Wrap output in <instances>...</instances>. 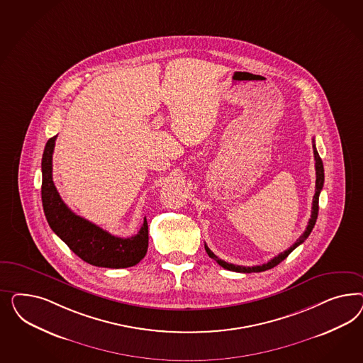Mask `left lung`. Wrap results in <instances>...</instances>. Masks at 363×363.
<instances>
[{
  "label": "left lung",
  "instance_id": "left-lung-1",
  "mask_svg": "<svg viewBox=\"0 0 363 363\" xmlns=\"http://www.w3.org/2000/svg\"><path fill=\"white\" fill-rule=\"evenodd\" d=\"M313 152H314V160H315V174H317V179H315V194L313 197V206H311V217L308 220V226H306V230L303 231V234L298 238L297 242L290 246L287 250H285L284 253L278 254L277 257H274L273 259H270L267 264H259V266H238V264H229V262H225L220 259L216 254L213 253L208 247V245L205 243V250L209 255L210 258H213L217 264L222 266L223 269L226 270H230V272H237V273H259V272H264V270H269V269H273L274 266L278 264H281L286 257L289 254L291 253L297 246H299L301 243H303L305 240L310 235V233L313 230L315 222H317V217H318V202H319V194H320V190L323 187V182H325V173H323V164H322V160L319 157L318 152H317V147H315V141L313 138Z\"/></svg>",
  "mask_w": 363,
  "mask_h": 363
}]
</instances>
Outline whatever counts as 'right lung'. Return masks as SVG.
<instances>
[{"label": "right lung", "mask_w": 363, "mask_h": 363, "mask_svg": "<svg viewBox=\"0 0 363 363\" xmlns=\"http://www.w3.org/2000/svg\"><path fill=\"white\" fill-rule=\"evenodd\" d=\"M55 138L57 135L46 143L41 164V197L45 217L50 229L65 242L73 253L93 266L123 269L138 264L147 252V220L146 218L143 220V226L135 235L130 238H120L69 209L60 197L53 182L52 160Z\"/></svg>", "instance_id": "obj_1"}]
</instances>
